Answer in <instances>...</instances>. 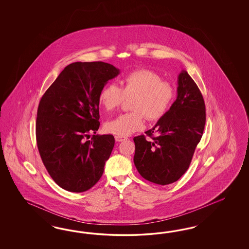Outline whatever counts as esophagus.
Masks as SVG:
<instances>
[{
  "instance_id": "obj_1",
  "label": "esophagus",
  "mask_w": 249,
  "mask_h": 249,
  "mask_svg": "<svg viewBox=\"0 0 249 249\" xmlns=\"http://www.w3.org/2000/svg\"><path fill=\"white\" fill-rule=\"evenodd\" d=\"M127 139H128L127 137H123V136H115V140H116V142H123V141H125V140H127Z\"/></svg>"
}]
</instances>
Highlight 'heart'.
<instances>
[{"instance_id": "heart-1", "label": "heart", "mask_w": 249, "mask_h": 249, "mask_svg": "<svg viewBox=\"0 0 249 249\" xmlns=\"http://www.w3.org/2000/svg\"><path fill=\"white\" fill-rule=\"evenodd\" d=\"M117 84L105 85L98 94V101L106 111H113L124 102L131 100V112L121 114L106 122L105 130L119 136H128L142 129L145 117L149 121L160 120L174 102L175 90L170 82L162 80L158 73L150 69H136Z\"/></svg>"}]
</instances>
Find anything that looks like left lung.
Returning a JSON list of instances; mask_svg holds the SVG:
<instances>
[{"instance_id":"1","label":"left lung","mask_w":249,"mask_h":249,"mask_svg":"<svg viewBox=\"0 0 249 249\" xmlns=\"http://www.w3.org/2000/svg\"><path fill=\"white\" fill-rule=\"evenodd\" d=\"M206 121L204 98L194 79L182 70L177 98L164 117L145 133L134 137V164L145 180L166 185L188 170ZM157 133V137L153 134Z\"/></svg>"}]
</instances>
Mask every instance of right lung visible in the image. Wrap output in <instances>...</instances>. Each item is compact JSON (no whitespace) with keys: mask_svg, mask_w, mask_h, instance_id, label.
I'll list each match as a JSON object with an SVG mask.
<instances>
[{"mask_svg":"<svg viewBox=\"0 0 249 249\" xmlns=\"http://www.w3.org/2000/svg\"><path fill=\"white\" fill-rule=\"evenodd\" d=\"M120 70L104 62H75L64 68L45 91L37 109L38 151L61 188L82 193L93 187L113 150V135H96L98 94ZM94 133L90 141H87Z\"/></svg>","mask_w":249,"mask_h":249,"instance_id":"right-lung-1","label":"right lung"}]
</instances>
